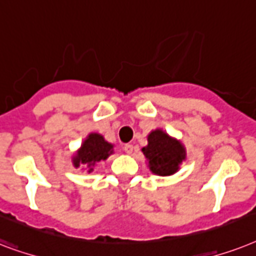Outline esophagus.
<instances>
[{
  "label": "esophagus",
  "instance_id": "1",
  "mask_svg": "<svg viewBox=\"0 0 256 256\" xmlns=\"http://www.w3.org/2000/svg\"><path fill=\"white\" fill-rule=\"evenodd\" d=\"M134 146L132 144H126V145H124V152L128 153V154H130V153L134 152Z\"/></svg>",
  "mask_w": 256,
  "mask_h": 256
}]
</instances>
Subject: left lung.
<instances>
[{
	"instance_id": "obj_1",
	"label": "left lung",
	"mask_w": 256,
	"mask_h": 256,
	"mask_svg": "<svg viewBox=\"0 0 256 256\" xmlns=\"http://www.w3.org/2000/svg\"><path fill=\"white\" fill-rule=\"evenodd\" d=\"M142 153L149 160V169L160 176H170L178 170L180 164L185 158V149L165 132L156 130L148 136V145Z\"/></svg>"
}]
</instances>
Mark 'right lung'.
<instances>
[{
	"mask_svg": "<svg viewBox=\"0 0 256 256\" xmlns=\"http://www.w3.org/2000/svg\"><path fill=\"white\" fill-rule=\"evenodd\" d=\"M112 153V145L104 140L103 136L98 134H91L86 138L80 150L74 157V165L79 166L80 164H86L90 168L88 172H92L95 162L106 160Z\"/></svg>",
	"mask_w": 256,
	"mask_h": 256,
	"instance_id": "add662e5",
	"label": "right lung"
}]
</instances>
